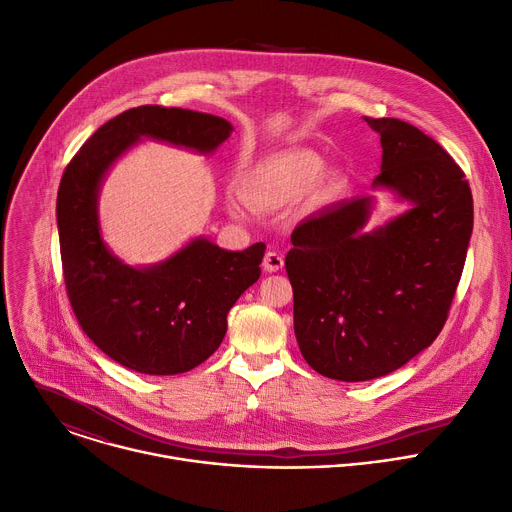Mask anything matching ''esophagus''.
<instances>
[{"label":"esophagus","mask_w":512,"mask_h":512,"mask_svg":"<svg viewBox=\"0 0 512 512\" xmlns=\"http://www.w3.org/2000/svg\"><path fill=\"white\" fill-rule=\"evenodd\" d=\"M262 266H264L266 272H278V270H282V266H284V256H282L280 252L270 250V252H266Z\"/></svg>","instance_id":"esophagus-1"}]
</instances>
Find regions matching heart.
I'll return each instance as SVG.
<instances>
[{
  "label": "heart",
  "instance_id": "obj_1",
  "mask_svg": "<svg viewBox=\"0 0 512 512\" xmlns=\"http://www.w3.org/2000/svg\"><path fill=\"white\" fill-rule=\"evenodd\" d=\"M325 161L321 155L309 149H290L262 161L250 177V193L258 203L264 206H282L309 191L321 177ZM319 191L327 193L333 187V181L325 177L319 185ZM246 197L238 191L228 195V210L236 218L246 214Z\"/></svg>",
  "mask_w": 512,
  "mask_h": 512
}]
</instances>
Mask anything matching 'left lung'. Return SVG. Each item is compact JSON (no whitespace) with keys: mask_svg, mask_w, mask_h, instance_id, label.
I'll list each match as a JSON object with an SVG mask.
<instances>
[{"mask_svg":"<svg viewBox=\"0 0 512 512\" xmlns=\"http://www.w3.org/2000/svg\"><path fill=\"white\" fill-rule=\"evenodd\" d=\"M365 121L383 149L371 187L407 210L369 228L373 195L339 201L294 228L284 262L298 349L337 381L383 377L434 343L474 222L470 185L432 137L399 119Z\"/></svg>","mask_w":512,"mask_h":512,"instance_id":"obj_1","label":"left lung"}]
</instances>
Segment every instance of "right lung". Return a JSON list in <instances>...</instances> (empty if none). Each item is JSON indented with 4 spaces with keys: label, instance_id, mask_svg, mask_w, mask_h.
I'll list each match as a JSON object with an SVG mask.
<instances>
[{
    "label": "right lung",
    "instance_id": "1",
    "mask_svg": "<svg viewBox=\"0 0 512 512\" xmlns=\"http://www.w3.org/2000/svg\"><path fill=\"white\" fill-rule=\"evenodd\" d=\"M232 131L208 113L137 107L102 125L62 175L56 220L70 304L90 341L127 369L175 375L206 361L234 302L260 278L266 244L230 252L197 236L157 264H125L102 240V181L143 139L212 155Z\"/></svg>",
    "mask_w": 512,
    "mask_h": 512
}]
</instances>
